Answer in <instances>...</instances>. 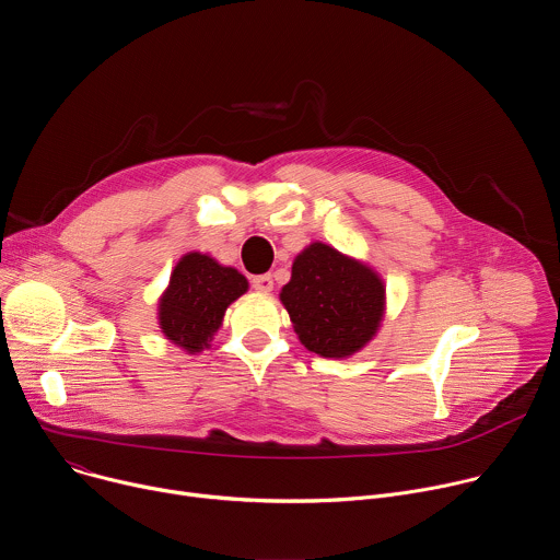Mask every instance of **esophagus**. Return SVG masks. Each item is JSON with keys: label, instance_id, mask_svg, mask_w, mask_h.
<instances>
[{"label": "esophagus", "instance_id": "esophagus-1", "mask_svg": "<svg viewBox=\"0 0 560 560\" xmlns=\"http://www.w3.org/2000/svg\"><path fill=\"white\" fill-rule=\"evenodd\" d=\"M253 288H255L257 292H261V294H270L272 288H275V281H272L270 275H261V277H255V279H253Z\"/></svg>", "mask_w": 560, "mask_h": 560}]
</instances>
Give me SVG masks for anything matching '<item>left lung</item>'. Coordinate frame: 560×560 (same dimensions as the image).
Segmentation results:
<instances>
[{
	"instance_id": "obj_1",
	"label": "left lung",
	"mask_w": 560,
	"mask_h": 560,
	"mask_svg": "<svg viewBox=\"0 0 560 560\" xmlns=\"http://www.w3.org/2000/svg\"><path fill=\"white\" fill-rule=\"evenodd\" d=\"M279 299L299 341L326 359H348L365 348L385 314L383 279L363 261L318 242L296 255Z\"/></svg>"
}]
</instances>
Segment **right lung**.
Segmentation results:
<instances>
[{
  "label": "right lung",
  "instance_id": "right-lung-1",
  "mask_svg": "<svg viewBox=\"0 0 560 560\" xmlns=\"http://www.w3.org/2000/svg\"><path fill=\"white\" fill-rule=\"evenodd\" d=\"M246 290L248 279L238 270L221 266L210 255L188 253L177 261L159 299V328L168 341L197 354L221 328L228 305Z\"/></svg>",
  "mask_w": 560,
  "mask_h": 560
}]
</instances>
